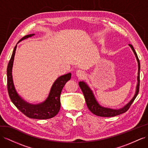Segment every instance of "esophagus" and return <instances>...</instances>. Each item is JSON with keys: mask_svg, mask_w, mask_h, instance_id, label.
Segmentation results:
<instances>
[{"mask_svg": "<svg viewBox=\"0 0 148 148\" xmlns=\"http://www.w3.org/2000/svg\"><path fill=\"white\" fill-rule=\"evenodd\" d=\"M75 74H76V75L79 78H82L84 76V73L82 70H77Z\"/></svg>", "mask_w": 148, "mask_h": 148, "instance_id": "esophagus-1", "label": "esophagus"}]
</instances>
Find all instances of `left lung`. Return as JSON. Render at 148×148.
Wrapping results in <instances>:
<instances>
[{"mask_svg": "<svg viewBox=\"0 0 148 148\" xmlns=\"http://www.w3.org/2000/svg\"><path fill=\"white\" fill-rule=\"evenodd\" d=\"M129 45L131 47L132 50L133 51L134 54L136 57V59H137L138 62V85L137 88H136V91L134 96L132 98V100L127 105L125 106L123 108H121L120 109H117V110H114V109H108V108H104L101 107V106L97 103L96 100L95 99V97H94L93 94L91 90L89 89V87L87 86L86 84L84 82H79V85L80 88L81 89L82 91L84 94L85 100L86 102V104L88 106V108L89 109V111L92 112L94 114H95L98 116L101 117H113L116 116L117 115L121 114L126 112L129 109H130V106H131L132 103H133L136 97H137L139 90V82H140V77H139V71H140V62L139 60L138 59V57L137 54L134 50L133 46L131 44H129Z\"/></svg>", "mask_w": 148, "mask_h": 148, "instance_id": "left-lung-1", "label": "left lung"}]
</instances>
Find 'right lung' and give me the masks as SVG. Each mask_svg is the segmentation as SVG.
Segmentation results:
<instances>
[{
	"label": "right lung",
	"mask_w": 148,
	"mask_h": 148,
	"mask_svg": "<svg viewBox=\"0 0 148 148\" xmlns=\"http://www.w3.org/2000/svg\"><path fill=\"white\" fill-rule=\"evenodd\" d=\"M34 34L27 35L23 37L18 41L27 39L28 37L33 36ZM17 45L15 46L12 56L9 60L7 69V90L10 100L14 104L21 112L29 118L38 119H50L57 115L60 108V96L62 90L65 86L66 83L71 79V74L69 73L59 77L52 85L50 93L47 99L44 103L32 105L27 103L18 96L15 90L12 75V68L13 65L15 52H16Z\"/></svg>",
	"instance_id": "right-lung-1"
}]
</instances>
